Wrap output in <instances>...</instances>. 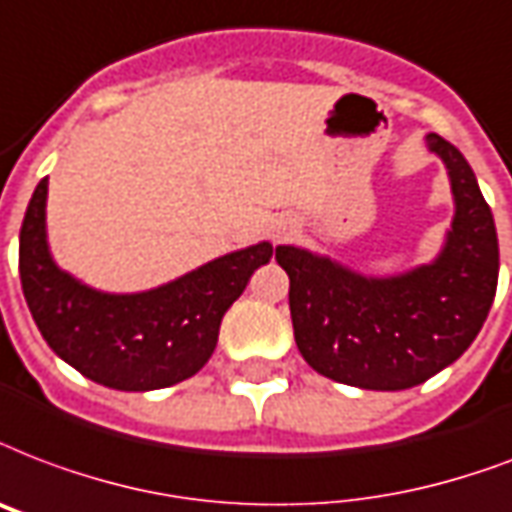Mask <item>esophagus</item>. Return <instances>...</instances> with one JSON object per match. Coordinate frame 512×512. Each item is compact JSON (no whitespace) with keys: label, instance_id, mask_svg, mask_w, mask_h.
<instances>
[{"label":"esophagus","instance_id":"1","mask_svg":"<svg viewBox=\"0 0 512 512\" xmlns=\"http://www.w3.org/2000/svg\"><path fill=\"white\" fill-rule=\"evenodd\" d=\"M287 233H292V225H279V228H276V233H273V239H284Z\"/></svg>","mask_w":512,"mask_h":512}]
</instances>
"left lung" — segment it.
<instances>
[{"instance_id":"1","label":"left lung","mask_w":512,"mask_h":512,"mask_svg":"<svg viewBox=\"0 0 512 512\" xmlns=\"http://www.w3.org/2000/svg\"><path fill=\"white\" fill-rule=\"evenodd\" d=\"M427 147L446 163L454 222L440 255L397 276H362L308 249L276 247L290 276V314L303 360L341 384L397 392L462 357L497 295L494 217L470 163L443 136Z\"/></svg>"}]
</instances>
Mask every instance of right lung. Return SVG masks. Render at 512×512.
I'll list each match as a JSON object with an SVG mask.
<instances>
[{"mask_svg": "<svg viewBox=\"0 0 512 512\" xmlns=\"http://www.w3.org/2000/svg\"><path fill=\"white\" fill-rule=\"evenodd\" d=\"M45 201L48 179L31 195L21 225L23 298L42 338L61 360L120 392L163 389L204 368L217 346L225 311L244 292L249 276L273 255L271 244L260 241L155 290L99 292L53 263Z\"/></svg>", "mask_w": 512, "mask_h": 512, "instance_id": "right-lung-1", "label": "right lung"}]
</instances>
